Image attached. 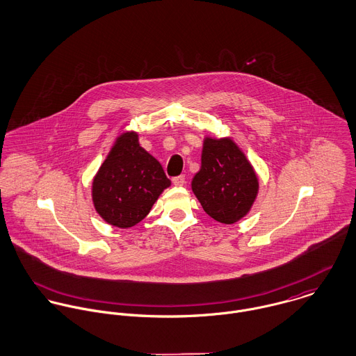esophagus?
Listing matches in <instances>:
<instances>
[{
  "mask_svg": "<svg viewBox=\"0 0 356 356\" xmlns=\"http://www.w3.org/2000/svg\"><path fill=\"white\" fill-rule=\"evenodd\" d=\"M172 184L175 186H184L185 185V175H178L172 178Z\"/></svg>",
  "mask_w": 356,
  "mask_h": 356,
  "instance_id": "1",
  "label": "esophagus"
}]
</instances>
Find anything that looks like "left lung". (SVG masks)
Here are the masks:
<instances>
[{
    "instance_id": "obj_1",
    "label": "left lung",
    "mask_w": 356,
    "mask_h": 356,
    "mask_svg": "<svg viewBox=\"0 0 356 356\" xmlns=\"http://www.w3.org/2000/svg\"><path fill=\"white\" fill-rule=\"evenodd\" d=\"M192 191L204 211L226 225L244 218L257 196L259 179L252 164L232 138H204L202 167Z\"/></svg>"
}]
</instances>
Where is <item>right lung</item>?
<instances>
[{"instance_id": "1", "label": "right lung", "mask_w": 356, "mask_h": 356, "mask_svg": "<svg viewBox=\"0 0 356 356\" xmlns=\"http://www.w3.org/2000/svg\"><path fill=\"white\" fill-rule=\"evenodd\" d=\"M171 185L161 164L138 143V134H120L92 186L96 211L116 227L129 229L141 222L161 192Z\"/></svg>"}]
</instances>
